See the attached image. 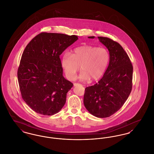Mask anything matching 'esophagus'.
I'll return each instance as SVG.
<instances>
[{"label":"esophagus","mask_w":154,"mask_h":154,"mask_svg":"<svg viewBox=\"0 0 154 154\" xmlns=\"http://www.w3.org/2000/svg\"><path fill=\"white\" fill-rule=\"evenodd\" d=\"M80 85V84H79V83H74V87H76V86H77V85Z\"/></svg>","instance_id":"1"}]
</instances>
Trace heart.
I'll return each instance as SVG.
<instances>
[{
    "label": "heart",
    "instance_id": "1",
    "mask_svg": "<svg viewBox=\"0 0 154 154\" xmlns=\"http://www.w3.org/2000/svg\"><path fill=\"white\" fill-rule=\"evenodd\" d=\"M109 59L108 51L105 48L81 46L74 48L72 54L64 52L61 58V64L69 80L75 79L80 65V80L88 81L90 79L97 80L106 72Z\"/></svg>",
    "mask_w": 154,
    "mask_h": 154
}]
</instances>
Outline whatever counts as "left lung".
I'll return each mask as SVG.
<instances>
[{
	"mask_svg": "<svg viewBox=\"0 0 154 154\" xmlns=\"http://www.w3.org/2000/svg\"><path fill=\"white\" fill-rule=\"evenodd\" d=\"M95 38V36H88ZM109 53V63L98 83L85 89L84 104L95 117L108 118L122 108L132 89L133 68L128 55L119 43L98 36Z\"/></svg>",
	"mask_w": 154,
	"mask_h": 154,
	"instance_id": "8db88e82",
	"label": "left lung"
}]
</instances>
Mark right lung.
<instances>
[{
    "mask_svg": "<svg viewBox=\"0 0 154 154\" xmlns=\"http://www.w3.org/2000/svg\"><path fill=\"white\" fill-rule=\"evenodd\" d=\"M76 35L42 32L26 47L17 72L23 99L36 113L53 115L63 107L73 86L63 75L60 55Z\"/></svg>",
    "mask_w": 154,
    "mask_h": 154,
    "instance_id": "1",
    "label": "right lung"
}]
</instances>
